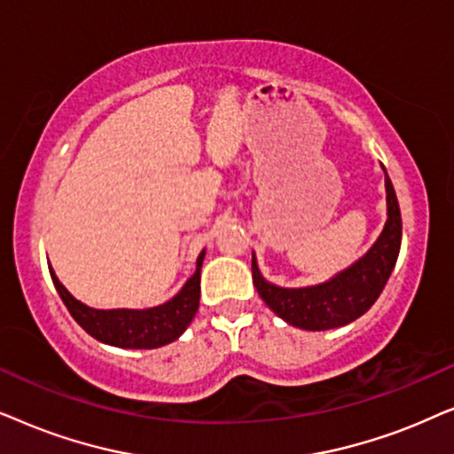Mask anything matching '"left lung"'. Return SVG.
Masks as SVG:
<instances>
[{
  "instance_id": "left-lung-1",
  "label": "left lung",
  "mask_w": 454,
  "mask_h": 454,
  "mask_svg": "<svg viewBox=\"0 0 454 454\" xmlns=\"http://www.w3.org/2000/svg\"><path fill=\"white\" fill-rule=\"evenodd\" d=\"M386 174V170H384ZM386 199H388V220L376 245L332 280L307 288H280L265 282L253 255V284L259 297L265 301L284 322L303 330H330L347 325L364 316L382 293L401 251L403 222L396 192L386 174Z\"/></svg>"
}]
</instances>
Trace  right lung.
<instances>
[{
  "label": "right lung",
  "instance_id": "obj_1",
  "mask_svg": "<svg viewBox=\"0 0 454 454\" xmlns=\"http://www.w3.org/2000/svg\"><path fill=\"white\" fill-rule=\"evenodd\" d=\"M203 255L205 251L197 257L195 274L186 280L176 297L160 307H151V309H90L72 297L51 268L50 274L70 316L87 334L120 348H157L176 340L195 317L199 309V293H201Z\"/></svg>",
  "mask_w": 454,
  "mask_h": 454
}]
</instances>
